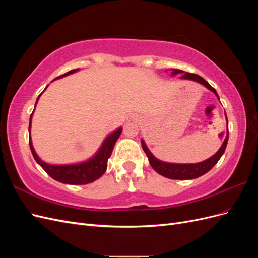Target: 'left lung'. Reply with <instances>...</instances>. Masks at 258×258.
<instances>
[{
	"label": "left lung",
	"mask_w": 258,
	"mask_h": 258,
	"mask_svg": "<svg viewBox=\"0 0 258 258\" xmlns=\"http://www.w3.org/2000/svg\"><path fill=\"white\" fill-rule=\"evenodd\" d=\"M176 74H182L181 79L191 80L202 84L204 86H206L208 89L213 91L215 93V96L218 98L216 90L205 79H202L201 76L197 74H192V73H185L184 71H182V70L172 69V75H176ZM226 119H227V116H226ZM227 126H228V120H227ZM228 137H229V132L227 131V135H226L224 143L222 144L220 150H218L212 157H210L209 159L198 163H169V162L160 161L157 158H155L153 154L148 151V148L145 145L143 140L141 141V144H142L143 151L147 156L148 161H150L151 166L153 167V169L156 171V172L159 173L162 176L172 178V179H191V178H196L206 174L208 171H210L216 165L217 161L220 160V158L222 157V155L226 150V146H227V142H228Z\"/></svg>",
	"instance_id": "8db88e82"
}]
</instances>
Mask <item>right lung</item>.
<instances>
[{
	"label": "right lung",
	"mask_w": 258,
	"mask_h": 258,
	"mask_svg": "<svg viewBox=\"0 0 258 258\" xmlns=\"http://www.w3.org/2000/svg\"><path fill=\"white\" fill-rule=\"evenodd\" d=\"M79 69L71 70V71L67 72L63 75H60L56 77L54 80L61 79V77H64L67 75L72 74L76 72ZM40 98V96H38ZM37 98V100H38ZM36 100V103H37ZM35 103V105H36ZM33 114V113H32ZM32 114L30 116V124H29V131L31 129V118H32ZM122 128H119L115 130L112 135L108 136L102 144V146L100 147V150L98 153L93 156V157L85 162L81 163H75V165H66V166H57V165H49V163H46L43 160L38 158V156L36 155L32 141H31V137L29 139V143H30V148L31 152H32V155L36 162L40 165L47 173L50 177H52L56 181L60 183H64V184H72V185H85L88 183H92L93 181H96L101 175H102L105 170L107 168V159L111 157L112 152L114 145L117 141V139L119 138L121 134Z\"/></svg>",
	"instance_id": "right-lung-1"
}]
</instances>
